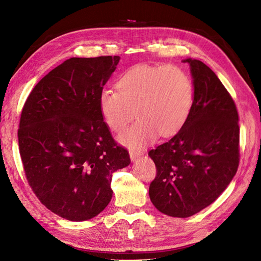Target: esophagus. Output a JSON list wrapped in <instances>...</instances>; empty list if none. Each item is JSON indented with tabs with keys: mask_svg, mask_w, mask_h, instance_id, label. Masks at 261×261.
I'll return each mask as SVG.
<instances>
[{
	"mask_svg": "<svg viewBox=\"0 0 261 261\" xmlns=\"http://www.w3.org/2000/svg\"><path fill=\"white\" fill-rule=\"evenodd\" d=\"M143 155V153L141 151H130L129 152V156L132 161H136L138 158H140Z\"/></svg>",
	"mask_w": 261,
	"mask_h": 261,
	"instance_id": "1",
	"label": "esophagus"
}]
</instances>
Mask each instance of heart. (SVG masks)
<instances>
[{
  "mask_svg": "<svg viewBox=\"0 0 261 261\" xmlns=\"http://www.w3.org/2000/svg\"><path fill=\"white\" fill-rule=\"evenodd\" d=\"M117 91L103 89L98 106L104 122L121 133L138 120L119 140L139 147L155 139L175 135L188 120L193 104V84L188 73L176 66L138 65L124 72L116 83Z\"/></svg>",
  "mask_w": 261,
  "mask_h": 261,
  "instance_id": "heart-1",
  "label": "heart"
}]
</instances>
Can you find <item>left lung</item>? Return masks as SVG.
<instances>
[{
  "mask_svg": "<svg viewBox=\"0 0 261 261\" xmlns=\"http://www.w3.org/2000/svg\"><path fill=\"white\" fill-rule=\"evenodd\" d=\"M182 63L192 76L190 115L174 137L148 152L157 169L150 198L174 218L191 217L214 203L239 166V118L230 94L201 60Z\"/></svg>",
  "mask_w": 261,
  "mask_h": 261,
  "instance_id": "left-lung-1",
  "label": "left lung"
}]
</instances>
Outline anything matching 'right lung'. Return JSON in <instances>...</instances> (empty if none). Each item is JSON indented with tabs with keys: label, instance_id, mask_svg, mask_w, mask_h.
Segmentation results:
<instances>
[{
	"label": "right lung",
	"instance_id": "right-lung-1",
	"mask_svg": "<svg viewBox=\"0 0 261 261\" xmlns=\"http://www.w3.org/2000/svg\"><path fill=\"white\" fill-rule=\"evenodd\" d=\"M119 60L64 61L35 86L22 110L18 139L27 179L47 209L69 221L102 213L113 197V173L130 164L98 106Z\"/></svg>",
	"mask_w": 261,
	"mask_h": 261
}]
</instances>
